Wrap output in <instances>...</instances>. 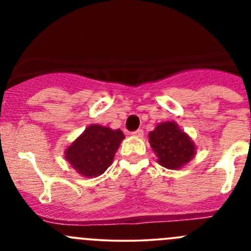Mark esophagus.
Here are the masks:
<instances>
[{"instance_id": "1", "label": "esophagus", "mask_w": 251, "mask_h": 251, "mask_svg": "<svg viewBox=\"0 0 251 251\" xmlns=\"http://www.w3.org/2000/svg\"><path fill=\"white\" fill-rule=\"evenodd\" d=\"M132 135L136 136V137H142V136H143V130H142V128H138V130L133 131Z\"/></svg>"}]
</instances>
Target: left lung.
I'll return each instance as SVG.
<instances>
[{
	"instance_id": "8db88e82",
	"label": "left lung",
	"mask_w": 251,
	"mask_h": 251,
	"mask_svg": "<svg viewBox=\"0 0 251 251\" xmlns=\"http://www.w3.org/2000/svg\"><path fill=\"white\" fill-rule=\"evenodd\" d=\"M149 143L159 164L168 169L182 168L196 154L193 142L173 121L159 124L149 133Z\"/></svg>"
}]
</instances>
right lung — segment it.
<instances>
[{
  "instance_id": "add662e5",
  "label": "right lung",
  "mask_w": 251,
  "mask_h": 251,
  "mask_svg": "<svg viewBox=\"0 0 251 251\" xmlns=\"http://www.w3.org/2000/svg\"><path fill=\"white\" fill-rule=\"evenodd\" d=\"M124 138L123 131L91 125L65 151V159L82 176L97 177L113 163Z\"/></svg>"
}]
</instances>
